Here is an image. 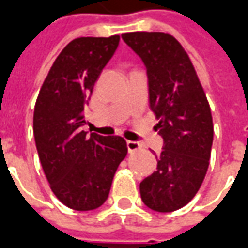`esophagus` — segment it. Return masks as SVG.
Returning <instances> with one entry per match:
<instances>
[{
    "label": "esophagus",
    "mask_w": 248,
    "mask_h": 248,
    "mask_svg": "<svg viewBox=\"0 0 248 248\" xmlns=\"http://www.w3.org/2000/svg\"><path fill=\"white\" fill-rule=\"evenodd\" d=\"M127 147L129 152H136V151L141 149V144L139 143V141H131V140H128Z\"/></svg>",
    "instance_id": "34e87169"
}]
</instances>
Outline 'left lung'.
Masks as SVG:
<instances>
[{"label": "left lung", "instance_id": "left-lung-1", "mask_svg": "<svg viewBox=\"0 0 248 248\" xmlns=\"http://www.w3.org/2000/svg\"><path fill=\"white\" fill-rule=\"evenodd\" d=\"M147 66L149 108L164 140L157 170L140 183L144 204L172 212L189 203L210 164L214 124L208 100L182 44L168 33L121 34Z\"/></svg>", "mask_w": 248, "mask_h": 248}]
</instances>
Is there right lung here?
Segmentation results:
<instances>
[{"label": "right lung", "instance_id": "1", "mask_svg": "<svg viewBox=\"0 0 248 248\" xmlns=\"http://www.w3.org/2000/svg\"><path fill=\"white\" fill-rule=\"evenodd\" d=\"M119 41V34L71 41L54 60L34 105L33 133L44 173L56 198L76 211L104 204L127 156L120 136H87L81 129L84 105Z\"/></svg>", "mask_w": 248, "mask_h": 248}]
</instances>
